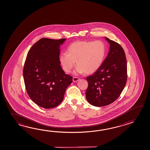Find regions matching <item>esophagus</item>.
<instances>
[{
    "mask_svg": "<svg viewBox=\"0 0 150 150\" xmlns=\"http://www.w3.org/2000/svg\"><path fill=\"white\" fill-rule=\"evenodd\" d=\"M80 79L79 78H77V77H74L73 78V81L74 82H76V81H78Z\"/></svg>",
    "mask_w": 150,
    "mask_h": 150,
    "instance_id": "1",
    "label": "esophagus"
}]
</instances>
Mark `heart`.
I'll list each match as a JSON object with an SVG mask.
<instances>
[{
	"mask_svg": "<svg viewBox=\"0 0 150 150\" xmlns=\"http://www.w3.org/2000/svg\"><path fill=\"white\" fill-rule=\"evenodd\" d=\"M62 53L59 61L63 70L69 73L76 65V74L94 73L101 66L105 57L106 46L101 41L74 42Z\"/></svg>",
	"mask_w": 150,
	"mask_h": 150,
	"instance_id": "b5f03b06",
	"label": "heart"
}]
</instances>
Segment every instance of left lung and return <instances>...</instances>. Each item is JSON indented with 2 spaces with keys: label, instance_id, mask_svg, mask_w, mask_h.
<instances>
[{
  "label": "left lung",
  "instance_id": "obj_1",
  "mask_svg": "<svg viewBox=\"0 0 150 150\" xmlns=\"http://www.w3.org/2000/svg\"><path fill=\"white\" fill-rule=\"evenodd\" d=\"M109 51L101 66L92 76L86 77L88 86L86 98L96 107L108 105L121 94L127 80V65L125 51L117 42L107 38Z\"/></svg>",
  "mask_w": 150,
  "mask_h": 150
}]
</instances>
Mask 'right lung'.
I'll return each instance as SVG.
<instances>
[{"instance_id": "1", "label": "right lung", "mask_w": 150, "mask_h": 150, "mask_svg": "<svg viewBox=\"0 0 150 150\" xmlns=\"http://www.w3.org/2000/svg\"><path fill=\"white\" fill-rule=\"evenodd\" d=\"M65 41L41 38L27 54L23 71L26 91L32 101L44 108L59 105L72 82V77L65 74L59 61L60 46Z\"/></svg>"}]
</instances>
